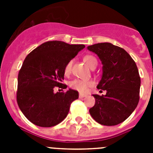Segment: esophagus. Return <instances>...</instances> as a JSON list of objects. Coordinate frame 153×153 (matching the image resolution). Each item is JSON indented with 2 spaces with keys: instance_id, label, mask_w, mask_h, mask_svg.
<instances>
[{
  "instance_id": "1",
  "label": "esophagus",
  "mask_w": 153,
  "mask_h": 153,
  "mask_svg": "<svg viewBox=\"0 0 153 153\" xmlns=\"http://www.w3.org/2000/svg\"><path fill=\"white\" fill-rule=\"evenodd\" d=\"M86 96H87L86 94H83V93H79V98H83V97H86Z\"/></svg>"
}]
</instances>
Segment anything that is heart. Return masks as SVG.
I'll return each instance as SVG.
<instances>
[{
  "label": "heart",
  "instance_id": "obj_1",
  "mask_svg": "<svg viewBox=\"0 0 153 153\" xmlns=\"http://www.w3.org/2000/svg\"><path fill=\"white\" fill-rule=\"evenodd\" d=\"M85 63L89 67L92 68L94 65H97V60L95 57L91 55H86L83 58ZM72 60H70L67 63L64 67V73L66 74H70L71 67H72ZM93 83L91 80H81V79H74L70 83V86L71 88L78 90L81 93H86L90 86H93Z\"/></svg>",
  "mask_w": 153,
  "mask_h": 153
}]
</instances>
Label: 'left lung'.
<instances>
[{
  "mask_svg": "<svg viewBox=\"0 0 153 153\" xmlns=\"http://www.w3.org/2000/svg\"><path fill=\"white\" fill-rule=\"evenodd\" d=\"M87 49L102 63V77L97 87L106 91V95L93 94L96 102L90 115L101 125H118L132 114L140 100L141 80L136 63L125 50L110 43L93 44Z\"/></svg>",
  "mask_w": 153,
  "mask_h": 153,
  "instance_id": "1",
  "label": "left lung"
}]
</instances>
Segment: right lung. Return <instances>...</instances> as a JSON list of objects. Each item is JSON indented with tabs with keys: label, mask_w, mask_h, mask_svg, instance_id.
Masks as SVG:
<instances>
[{
	"label": "right lung",
	"mask_w": 153,
	"mask_h": 153,
	"mask_svg": "<svg viewBox=\"0 0 153 153\" xmlns=\"http://www.w3.org/2000/svg\"><path fill=\"white\" fill-rule=\"evenodd\" d=\"M83 44H69L53 40L42 44L25 58L17 79V101L29 121L41 127L61 123L70 110L71 102L78 99L77 91L54 93L55 86L64 79L67 63L83 49Z\"/></svg>",
	"instance_id": "obj_1"
}]
</instances>
